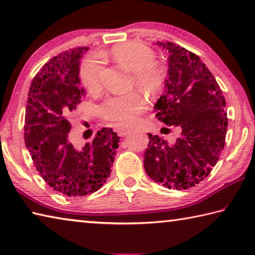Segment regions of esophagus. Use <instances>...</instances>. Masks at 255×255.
Instances as JSON below:
<instances>
[{"label":"esophagus","mask_w":255,"mask_h":255,"mask_svg":"<svg viewBox=\"0 0 255 255\" xmlns=\"http://www.w3.org/2000/svg\"><path fill=\"white\" fill-rule=\"evenodd\" d=\"M117 132H118L119 136L125 137V136H127L129 132H130V130H129V129H126V128H119V129H117Z\"/></svg>","instance_id":"34e87169"}]
</instances>
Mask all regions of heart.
<instances>
[{
	"mask_svg": "<svg viewBox=\"0 0 255 255\" xmlns=\"http://www.w3.org/2000/svg\"><path fill=\"white\" fill-rule=\"evenodd\" d=\"M112 56L120 65L133 73L136 84L149 93H156L165 81V72L155 65V54L139 42H126L114 47ZM105 64L102 54H93L81 64L80 77L89 91L100 88V75ZM146 107L144 97L138 92L109 98L101 107V115L118 126H129L137 120Z\"/></svg>",
	"mask_w": 255,
	"mask_h": 255,
	"instance_id": "obj_1",
	"label": "heart"
}]
</instances>
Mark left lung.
Wrapping results in <instances>:
<instances>
[{"label":"left lung","mask_w":255,"mask_h":255,"mask_svg":"<svg viewBox=\"0 0 255 255\" xmlns=\"http://www.w3.org/2000/svg\"><path fill=\"white\" fill-rule=\"evenodd\" d=\"M156 45L170 56L165 90L154 106L155 117L179 128L180 136L170 144L148 133L144 167L155 182L185 190L206 179L221 156L228 125L226 101L199 56L173 42Z\"/></svg>","instance_id":"1"}]
</instances>
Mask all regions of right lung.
<instances>
[{
	"mask_svg": "<svg viewBox=\"0 0 255 255\" xmlns=\"http://www.w3.org/2000/svg\"><path fill=\"white\" fill-rule=\"evenodd\" d=\"M88 50L79 47L51 58L34 76L25 107L24 143L34 166L55 191L70 197L90 195L106 183L119 146L111 128H102L83 147L68 138L67 118L84 96L80 59Z\"/></svg>",
	"mask_w": 255,
	"mask_h": 255,
	"instance_id": "add662e5",
	"label": "right lung"
}]
</instances>
